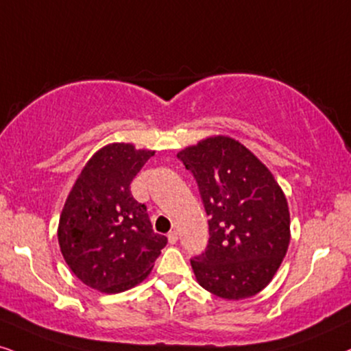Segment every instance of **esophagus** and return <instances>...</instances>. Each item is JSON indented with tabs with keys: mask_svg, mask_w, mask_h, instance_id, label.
I'll return each mask as SVG.
<instances>
[{
	"mask_svg": "<svg viewBox=\"0 0 351 351\" xmlns=\"http://www.w3.org/2000/svg\"><path fill=\"white\" fill-rule=\"evenodd\" d=\"M167 237H168V241H170V245H175V243L178 241V232H175V230H171Z\"/></svg>",
	"mask_w": 351,
	"mask_h": 351,
	"instance_id": "obj_1",
	"label": "esophagus"
}]
</instances>
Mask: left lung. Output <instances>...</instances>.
Wrapping results in <instances>:
<instances>
[{"instance_id":"left-lung-1","label":"left lung","mask_w":351,"mask_h":351,"mask_svg":"<svg viewBox=\"0 0 351 351\" xmlns=\"http://www.w3.org/2000/svg\"><path fill=\"white\" fill-rule=\"evenodd\" d=\"M208 220V243L191 259L199 285L225 300L259 293L290 243V212L280 186L245 145L225 136L181 150Z\"/></svg>"}]
</instances>
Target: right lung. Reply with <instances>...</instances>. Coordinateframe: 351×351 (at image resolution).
I'll list each match as a JSON object with an SVG mask.
<instances>
[{"instance_id": "right-lung-1", "label": "right lung", "mask_w": 351, "mask_h": 351, "mask_svg": "<svg viewBox=\"0 0 351 351\" xmlns=\"http://www.w3.org/2000/svg\"><path fill=\"white\" fill-rule=\"evenodd\" d=\"M131 144L100 149L73 186L58 228L66 264L79 280L105 293L141 283L167 246L154 233L147 207L131 194V183L152 157Z\"/></svg>"}]
</instances>
